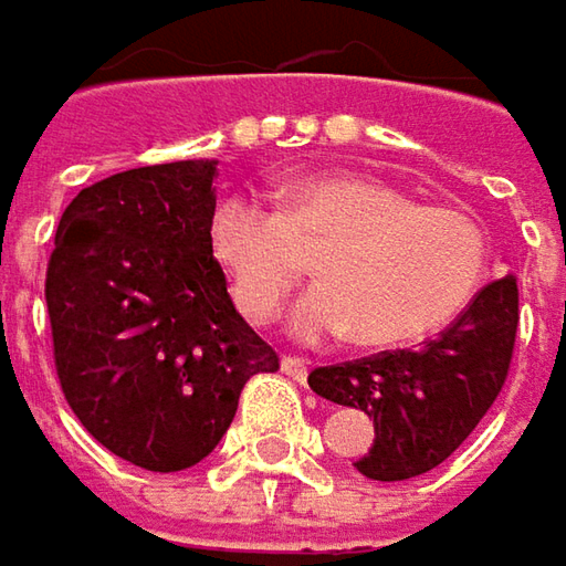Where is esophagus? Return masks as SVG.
Returning a JSON list of instances; mask_svg holds the SVG:
<instances>
[{
	"label": "esophagus",
	"mask_w": 566,
	"mask_h": 566,
	"mask_svg": "<svg viewBox=\"0 0 566 566\" xmlns=\"http://www.w3.org/2000/svg\"><path fill=\"white\" fill-rule=\"evenodd\" d=\"M282 373L284 376H291L294 381H306V360H303V357H291V354H284Z\"/></svg>",
	"instance_id": "esophagus-1"
}]
</instances>
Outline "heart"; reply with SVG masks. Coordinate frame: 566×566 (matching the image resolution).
<instances>
[{
	"label": "heart",
	"mask_w": 566,
	"mask_h": 566,
	"mask_svg": "<svg viewBox=\"0 0 566 566\" xmlns=\"http://www.w3.org/2000/svg\"><path fill=\"white\" fill-rule=\"evenodd\" d=\"M209 244L250 322H269L316 256L319 284L291 313L301 342L350 332L360 347L417 342L463 313L489 272V238L467 212L419 206L398 187L350 171L306 175L272 212L231 197L209 222Z\"/></svg>",
	"instance_id": "1"
}]
</instances>
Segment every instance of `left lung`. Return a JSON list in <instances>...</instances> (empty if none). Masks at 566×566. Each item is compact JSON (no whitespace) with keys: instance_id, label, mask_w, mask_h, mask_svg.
<instances>
[{"instance_id":"1","label":"left lung","mask_w":566,"mask_h":566,"mask_svg":"<svg viewBox=\"0 0 566 566\" xmlns=\"http://www.w3.org/2000/svg\"><path fill=\"white\" fill-rule=\"evenodd\" d=\"M516 303V275L507 272L417 350H381L310 373L306 381L319 398L357 407L373 419L376 439L354 463L363 476H422L458 451L507 379Z\"/></svg>"}]
</instances>
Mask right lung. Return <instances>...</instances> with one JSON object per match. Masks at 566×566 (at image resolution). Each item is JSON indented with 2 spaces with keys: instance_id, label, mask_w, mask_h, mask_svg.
<instances>
[{
  "instance_id": "obj_1",
  "label": "right lung",
  "mask_w": 566,
  "mask_h": 566,
  "mask_svg": "<svg viewBox=\"0 0 566 566\" xmlns=\"http://www.w3.org/2000/svg\"><path fill=\"white\" fill-rule=\"evenodd\" d=\"M216 175L219 159H181L84 187L46 272L69 407L103 448L153 473L209 458L247 379L279 369L212 260Z\"/></svg>"
}]
</instances>
